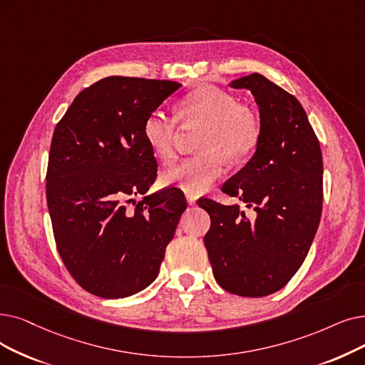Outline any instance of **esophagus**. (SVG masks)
<instances>
[{
  "mask_svg": "<svg viewBox=\"0 0 365 365\" xmlns=\"http://www.w3.org/2000/svg\"><path fill=\"white\" fill-rule=\"evenodd\" d=\"M186 200H187V204L194 205L195 201H197V195H194V194H186Z\"/></svg>",
  "mask_w": 365,
  "mask_h": 365,
  "instance_id": "obj_1",
  "label": "esophagus"
}]
</instances>
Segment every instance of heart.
<instances>
[{"instance_id": "heart-1", "label": "heart", "mask_w": 365, "mask_h": 365, "mask_svg": "<svg viewBox=\"0 0 365 365\" xmlns=\"http://www.w3.org/2000/svg\"><path fill=\"white\" fill-rule=\"evenodd\" d=\"M178 122L202 125L197 143L201 152L163 171L160 180L163 186L194 195L204 192L224 174L227 158L239 163L255 152L262 134L258 115L234 95L216 86H198L178 101L174 116L155 110L141 126L148 148L164 163L174 156Z\"/></svg>"}]
</instances>
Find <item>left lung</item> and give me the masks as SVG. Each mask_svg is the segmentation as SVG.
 <instances>
[{
  "label": "left lung",
  "instance_id": "8db88e82",
  "mask_svg": "<svg viewBox=\"0 0 365 365\" xmlns=\"http://www.w3.org/2000/svg\"><path fill=\"white\" fill-rule=\"evenodd\" d=\"M231 86L253 93L262 134L255 155L222 192L239 197L255 217L239 204L200 198L198 205L210 216L204 246L216 282L255 298L282 289L307 257L322 213V152L294 95L258 73Z\"/></svg>",
  "mask_w": 365,
  "mask_h": 365
}]
</instances>
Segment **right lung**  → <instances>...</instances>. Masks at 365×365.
<instances>
[{"mask_svg": "<svg viewBox=\"0 0 365 365\" xmlns=\"http://www.w3.org/2000/svg\"><path fill=\"white\" fill-rule=\"evenodd\" d=\"M180 86L110 76L78 93L55 126L46 173L55 243L68 273L93 295L130 297L160 273L186 200L165 187L135 202L158 168L141 126Z\"/></svg>", "mask_w": 365, "mask_h": 365, "instance_id": "add662e5", "label": "right lung"}]
</instances>
